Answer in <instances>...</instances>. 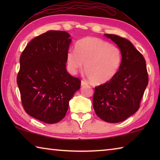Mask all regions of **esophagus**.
I'll return each instance as SVG.
<instances>
[{
  "mask_svg": "<svg viewBox=\"0 0 160 160\" xmlns=\"http://www.w3.org/2000/svg\"><path fill=\"white\" fill-rule=\"evenodd\" d=\"M88 85V82H85V80H82L81 81V86H85Z\"/></svg>",
  "mask_w": 160,
  "mask_h": 160,
  "instance_id": "esophagus-1",
  "label": "esophagus"
}]
</instances>
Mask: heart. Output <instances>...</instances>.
Returning a JSON list of instances; mask_svg holds the SVG:
<instances>
[{
    "label": "heart",
    "mask_w": 160,
    "mask_h": 160,
    "mask_svg": "<svg viewBox=\"0 0 160 160\" xmlns=\"http://www.w3.org/2000/svg\"><path fill=\"white\" fill-rule=\"evenodd\" d=\"M122 54L117 47L96 37H88L78 41L75 51L66 53L67 69L76 73L84 63V71L92 82L101 85L114 78L120 69Z\"/></svg>",
    "instance_id": "obj_1"
}]
</instances>
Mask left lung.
Listing matches in <instances>:
<instances>
[{
    "instance_id": "left-lung-1",
    "label": "left lung",
    "mask_w": 160,
    "mask_h": 160,
    "mask_svg": "<svg viewBox=\"0 0 160 160\" xmlns=\"http://www.w3.org/2000/svg\"><path fill=\"white\" fill-rule=\"evenodd\" d=\"M104 36L118 46L122 62L112 80L95 88L93 107L103 121L114 123L126 120L138 110L148 75L144 57L131 42L115 34Z\"/></svg>"
}]
</instances>
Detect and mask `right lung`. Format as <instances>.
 <instances>
[{"label":"right lung","instance_id":"add662e5","mask_svg":"<svg viewBox=\"0 0 160 160\" xmlns=\"http://www.w3.org/2000/svg\"><path fill=\"white\" fill-rule=\"evenodd\" d=\"M65 31L49 30L27 45L20 58L17 83L27 113L47 123H58L80 80L66 70V53L72 39Z\"/></svg>","mask_w":160,"mask_h":160}]
</instances>
